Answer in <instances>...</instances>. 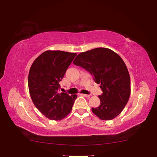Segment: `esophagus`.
I'll return each mask as SVG.
<instances>
[{
  "label": "esophagus",
  "instance_id": "esophagus-1",
  "mask_svg": "<svg viewBox=\"0 0 157 157\" xmlns=\"http://www.w3.org/2000/svg\"><path fill=\"white\" fill-rule=\"evenodd\" d=\"M81 95H82V96H84V97H86V98H90V96H91L90 95H86V94H81Z\"/></svg>",
  "mask_w": 157,
  "mask_h": 157
}]
</instances>
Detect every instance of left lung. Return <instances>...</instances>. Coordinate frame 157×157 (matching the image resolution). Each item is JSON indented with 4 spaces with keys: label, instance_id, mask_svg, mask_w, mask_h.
Here are the masks:
<instances>
[{
    "label": "left lung",
    "instance_id": "8db88e82",
    "mask_svg": "<svg viewBox=\"0 0 157 157\" xmlns=\"http://www.w3.org/2000/svg\"><path fill=\"white\" fill-rule=\"evenodd\" d=\"M73 63L86 69L100 84V105L91 109L93 113L102 121L115 118L124 109L131 92L129 74L122 58L110 49L97 48L79 53Z\"/></svg>",
    "mask_w": 157,
    "mask_h": 157
}]
</instances>
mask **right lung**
I'll use <instances>...</instances> for the list:
<instances>
[{"mask_svg": "<svg viewBox=\"0 0 157 157\" xmlns=\"http://www.w3.org/2000/svg\"><path fill=\"white\" fill-rule=\"evenodd\" d=\"M76 53L47 50L34 61L28 75V88L32 100L46 118L62 120L72 110L77 95L59 93V82Z\"/></svg>", "mask_w": 157, "mask_h": 157, "instance_id": "add662e5", "label": "right lung"}]
</instances>
